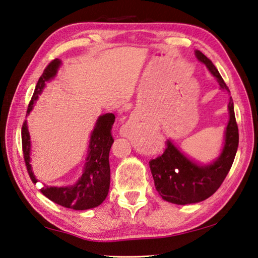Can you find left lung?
<instances>
[{
    "label": "left lung",
    "mask_w": 258,
    "mask_h": 258,
    "mask_svg": "<svg viewBox=\"0 0 258 258\" xmlns=\"http://www.w3.org/2000/svg\"><path fill=\"white\" fill-rule=\"evenodd\" d=\"M195 55L199 60L207 65L221 89L230 92L211 59L200 50H195ZM228 109L230 119L227 125L224 147L220 157L211 165L200 166L189 160L169 140L166 142L165 152L149 161L154 186L167 202L180 205L198 203L213 195L221 186L235 160L239 143V133L231 98Z\"/></svg>",
    "instance_id": "8db88e82"
}]
</instances>
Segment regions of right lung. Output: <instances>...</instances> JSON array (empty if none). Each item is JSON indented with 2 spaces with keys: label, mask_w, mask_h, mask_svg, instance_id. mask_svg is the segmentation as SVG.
<instances>
[{
  "label": "right lung",
  "mask_w": 258,
  "mask_h": 258,
  "mask_svg": "<svg viewBox=\"0 0 258 258\" xmlns=\"http://www.w3.org/2000/svg\"><path fill=\"white\" fill-rule=\"evenodd\" d=\"M60 65L59 59H53L46 67L43 74L36 84V89L28 105L27 115L30 113L34 102L43 91L45 82L53 79ZM115 121L114 114H105L98 118L89 142L87 162L83 174L76 184L67 187L44 186L40 191L54 203L64 208L73 210H88L96 208L104 202L109 191L110 167L109 151L114 139L111 137V127ZM22 151L26 167L30 179L34 184L37 180L30 166V135L28 131L27 120L23 121L21 131Z\"/></svg>",
  "instance_id": "right-lung-1"
}]
</instances>
